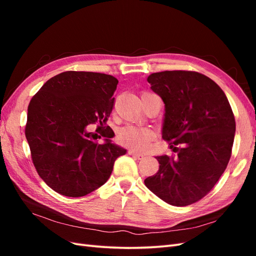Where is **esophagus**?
Returning <instances> with one entry per match:
<instances>
[{
  "label": "esophagus",
  "instance_id": "esophagus-1",
  "mask_svg": "<svg viewBox=\"0 0 256 256\" xmlns=\"http://www.w3.org/2000/svg\"><path fill=\"white\" fill-rule=\"evenodd\" d=\"M128 154H130V156H132L136 159H143L144 158V154H140V152H136L134 150H129Z\"/></svg>",
  "mask_w": 256,
  "mask_h": 256
}]
</instances>
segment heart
<instances>
[{"label": "heart", "mask_w": 256, "mask_h": 256, "mask_svg": "<svg viewBox=\"0 0 256 256\" xmlns=\"http://www.w3.org/2000/svg\"><path fill=\"white\" fill-rule=\"evenodd\" d=\"M154 132L147 127L127 125L122 127L118 134L120 144L136 150H145L148 148Z\"/></svg>", "instance_id": "b5f03b06"}]
</instances>
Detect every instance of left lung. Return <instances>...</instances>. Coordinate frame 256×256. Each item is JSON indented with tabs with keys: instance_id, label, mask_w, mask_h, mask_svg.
I'll use <instances>...</instances> for the list:
<instances>
[{
	"instance_id": "8db88e82",
	"label": "left lung",
	"mask_w": 256,
	"mask_h": 256,
	"mask_svg": "<svg viewBox=\"0 0 256 256\" xmlns=\"http://www.w3.org/2000/svg\"><path fill=\"white\" fill-rule=\"evenodd\" d=\"M147 81L164 102L162 138L176 156H157L158 172L145 186L170 205L193 204L228 166L236 130L233 111L219 85L202 74L166 70L150 74Z\"/></svg>"
}]
</instances>
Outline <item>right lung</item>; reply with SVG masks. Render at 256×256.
Instances as JSON below:
<instances>
[{
    "label": "right lung",
    "mask_w": 256,
    "mask_h": 256,
    "mask_svg": "<svg viewBox=\"0 0 256 256\" xmlns=\"http://www.w3.org/2000/svg\"><path fill=\"white\" fill-rule=\"evenodd\" d=\"M118 83L106 74L65 72L48 80L30 99L26 126L30 156L38 175L60 194L80 198L102 187L115 160L126 154L112 143L106 126ZM95 122H100V136L88 131ZM102 135L105 143L98 144Z\"/></svg>",
    "instance_id": "right-lung-1"
}]
</instances>
